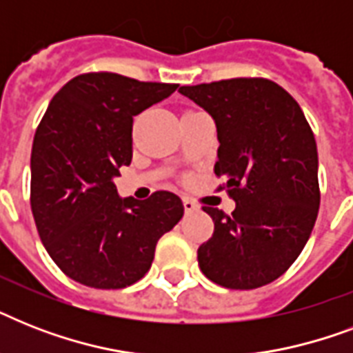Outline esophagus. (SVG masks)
Returning a JSON list of instances; mask_svg holds the SVG:
<instances>
[{"label": "esophagus", "instance_id": "esophagus-1", "mask_svg": "<svg viewBox=\"0 0 353 353\" xmlns=\"http://www.w3.org/2000/svg\"><path fill=\"white\" fill-rule=\"evenodd\" d=\"M183 207H185V212H194V210H198L196 201H194L192 198H188V196H183Z\"/></svg>", "mask_w": 353, "mask_h": 353}]
</instances>
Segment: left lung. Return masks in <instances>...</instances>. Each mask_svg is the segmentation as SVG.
I'll list each match as a JSON object with an SVG mask.
<instances>
[{
    "instance_id": "1",
    "label": "left lung",
    "mask_w": 353,
    "mask_h": 353,
    "mask_svg": "<svg viewBox=\"0 0 353 353\" xmlns=\"http://www.w3.org/2000/svg\"><path fill=\"white\" fill-rule=\"evenodd\" d=\"M216 122V176L236 201L231 216L203 210L214 234L198 249L199 269L229 290H254L284 274L317 220V143L301 106L268 79L181 85ZM221 188V187H220Z\"/></svg>"
}]
</instances>
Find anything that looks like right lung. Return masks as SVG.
<instances>
[{"label":"right lung","mask_w":353,"mask_h":353,"mask_svg":"<svg viewBox=\"0 0 353 353\" xmlns=\"http://www.w3.org/2000/svg\"><path fill=\"white\" fill-rule=\"evenodd\" d=\"M177 84L117 73L74 77L52 97L30 154V207L49 256L69 279L121 290L148 273L155 245L183 218L168 190L121 198L113 179L132 163L133 117Z\"/></svg>","instance_id":"obj_1"}]
</instances>
